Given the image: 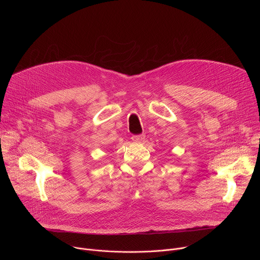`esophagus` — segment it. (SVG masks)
<instances>
[{"label": "esophagus", "mask_w": 260, "mask_h": 260, "mask_svg": "<svg viewBox=\"0 0 260 260\" xmlns=\"http://www.w3.org/2000/svg\"><path fill=\"white\" fill-rule=\"evenodd\" d=\"M144 139H145L144 135H137V136H133L132 137V140L134 142H142Z\"/></svg>", "instance_id": "esophagus-1"}]
</instances>
